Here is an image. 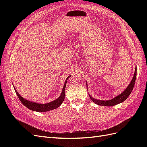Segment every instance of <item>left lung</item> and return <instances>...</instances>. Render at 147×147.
<instances>
[{"label": "left lung", "instance_id": "left-lung-1", "mask_svg": "<svg viewBox=\"0 0 147 147\" xmlns=\"http://www.w3.org/2000/svg\"><path fill=\"white\" fill-rule=\"evenodd\" d=\"M136 76H137V67H136L134 76H133V78L132 79L131 83L127 86V87L125 89V90H124V91L122 92L121 94L117 96L116 97H115L114 98H113L112 99L107 100H98V99H94L90 95H89V96H90V99L92 100V101L93 102H94L95 104L99 105H101V106L110 107V106H113L115 105H117L119 103H121V102H124L127 98L129 96L131 93V92L133 90V88H134V86ZM86 83H87V82H86ZM87 86L88 85L86 84V86Z\"/></svg>", "mask_w": 147, "mask_h": 147}]
</instances>
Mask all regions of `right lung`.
<instances>
[{
  "label": "right lung",
  "instance_id": "add662e5",
  "mask_svg": "<svg viewBox=\"0 0 147 147\" xmlns=\"http://www.w3.org/2000/svg\"><path fill=\"white\" fill-rule=\"evenodd\" d=\"M70 75H69V76L66 78L64 84V87L63 88V90H62V92L60 96L56 100H53L51 102H49V103H47V104H38V103H36V102H31L30 100L26 99L23 98V97H22L18 92V91L15 88L14 86H13V87H14L15 92L16 93L18 97V98L20 99V101L25 107H26L31 110L35 111V112H48L49 110H54L58 108L63 102L65 98V90L67 81V80L69 79V78H70Z\"/></svg>",
  "mask_w": 147,
  "mask_h": 147
}]
</instances>
